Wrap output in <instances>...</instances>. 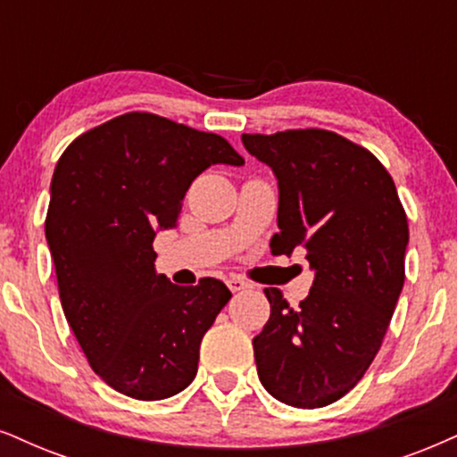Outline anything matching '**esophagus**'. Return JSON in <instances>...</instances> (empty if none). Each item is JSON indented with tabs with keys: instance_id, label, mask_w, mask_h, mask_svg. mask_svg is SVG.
<instances>
[{
	"instance_id": "obj_1",
	"label": "esophagus",
	"mask_w": 457,
	"mask_h": 457,
	"mask_svg": "<svg viewBox=\"0 0 457 457\" xmlns=\"http://www.w3.org/2000/svg\"><path fill=\"white\" fill-rule=\"evenodd\" d=\"M227 286L230 288V292H239V290H245V288H250V284H247L245 279H241V278H228L227 279Z\"/></svg>"
}]
</instances>
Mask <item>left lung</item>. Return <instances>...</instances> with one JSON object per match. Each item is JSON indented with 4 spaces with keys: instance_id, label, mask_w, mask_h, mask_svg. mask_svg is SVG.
I'll return each mask as SVG.
<instances>
[{
    "instance_id": "1",
    "label": "left lung",
    "mask_w": 457,
    "mask_h": 457,
    "mask_svg": "<svg viewBox=\"0 0 457 457\" xmlns=\"http://www.w3.org/2000/svg\"><path fill=\"white\" fill-rule=\"evenodd\" d=\"M241 142L278 178L271 252L305 250L315 271L298 307L264 288L271 318L252 341L258 379L292 407H326L362 379L379 352L404 284L407 213L386 167L341 135L292 129L244 133Z\"/></svg>"
}]
</instances>
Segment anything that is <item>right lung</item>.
<instances>
[{"instance_id":"obj_1","label":"right lung","mask_w":457,"mask_h":457,"mask_svg":"<svg viewBox=\"0 0 457 457\" xmlns=\"http://www.w3.org/2000/svg\"><path fill=\"white\" fill-rule=\"evenodd\" d=\"M212 165H244L216 133L129 112L67 145L50 182L46 241L65 318L88 364L116 392L162 401L196 375L201 339L230 290L173 286L152 241L178 222L186 190Z\"/></svg>"}]
</instances>
